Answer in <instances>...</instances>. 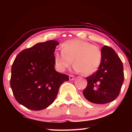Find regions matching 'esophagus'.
I'll list each match as a JSON object with an SVG mask.
<instances>
[{"label": "esophagus", "mask_w": 132, "mask_h": 132, "mask_svg": "<svg viewBox=\"0 0 132 132\" xmlns=\"http://www.w3.org/2000/svg\"><path fill=\"white\" fill-rule=\"evenodd\" d=\"M69 80H75V76L73 75H69Z\"/></svg>", "instance_id": "34e87169"}]
</instances>
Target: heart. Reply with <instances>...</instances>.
Returning <instances> with one entry per match:
<instances>
[{
    "label": "heart",
    "mask_w": 132,
    "mask_h": 132,
    "mask_svg": "<svg viewBox=\"0 0 132 132\" xmlns=\"http://www.w3.org/2000/svg\"><path fill=\"white\" fill-rule=\"evenodd\" d=\"M58 70L64 71L73 62L75 70L84 75L93 74L101 64L102 53L97 46L82 40H69L64 42L62 50L55 53Z\"/></svg>",
    "instance_id": "b5f03b06"
}]
</instances>
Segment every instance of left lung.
<instances>
[{"label":"left lung","mask_w":132,"mask_h":132,"mask_svg":"<svg viewBox=\"0 0 132 132\" xmlns=\"http://www.w3.org/2000/svg\"><path fill=\"white\" fill-rule=\"evenodd\" d=\"M101 64L97 71L87 77L84 97L94 104H105L119 95L124 80L123 66L115 51L105 45L101 50Z\"/></svg>","instance_id":"obj_1"}]
</instances>
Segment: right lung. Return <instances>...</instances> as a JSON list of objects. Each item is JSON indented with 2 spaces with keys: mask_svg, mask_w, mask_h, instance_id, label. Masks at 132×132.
<instances>
[{
  "mask_svg": "<svg viewBox=\"0 0 132 132\" xmlns=\"http://www.w3.org/2000/svg\"><path fill=\"white\" fill-rule=\"evenodd\" d=\"M59 42H40L22 51L12 66L10 86L15 99L33 111L45 109L55 101L68 75L55 69V51Z\"/></svg>",
  "mask_w": 132,
  "mask_h": 132,
  "instance_id": "add662e5",
  "label": "right lung"
}]
</instances>
